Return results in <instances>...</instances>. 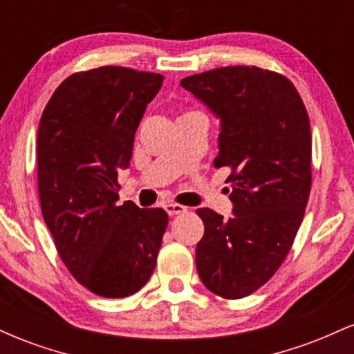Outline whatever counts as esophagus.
Returning a JSON list of instances; mask_svg holds the SVG:
<instances>
[{
    "instance_id": "esophagus-1",
    "label": "esophagus",
    "mask_w": 354,
    "mask_h": 354,
    "mask_svg": "<svg viewBox=\"0 0 354 354\" xmlns=\"http://www.w3.org/2000/svg\"><path fill=\"white\" fill-rule=\"evenodd\" d=\"M165 209H166V213L169 214V216H174V214L185 213L186 206L178 205V203H168V205H165Z\"/></svg>"
}]
</instances>
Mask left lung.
<instances>
[{"mask_svg": "<svg viewBox=\"0 0 354 354\" xmlns=\"http://www.w3.org/2000/svg\"><path fill=\"white\" fill-rule=\"evenodd\" d=\"M221 120L214 158L231 169L233 216L200 208L196 270L211 293L239 299L270 281L293 246L311 189L310 118L295 84L256 66L181 80Z\"/></svg>", "mask_w": 354, "mask_h": 354, "instance_id": "8db88e82", "label": "left lung"}]
</instances>
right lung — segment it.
Returning a JSON list of instances; mask_svg holds the SVG:
<instances>
[{
	"label": "right lung",
	"mask_w": 354,
	"mask_h": 354,
	"mask_svg": "<svg viewBox=\"0 0 354 354\" xmlns=\"http://www.w3.org/2000/svg\"><path fill=\"white\" fill-rule=\"evenodd\" d=\"M158 73L101 66L68 76L38 129L41 213L64 266L104 298L135 295L151 278L168 214L118 203V171L129 166Z\"/></svg>",
	"instance_id": "1"
}]
</instances>
